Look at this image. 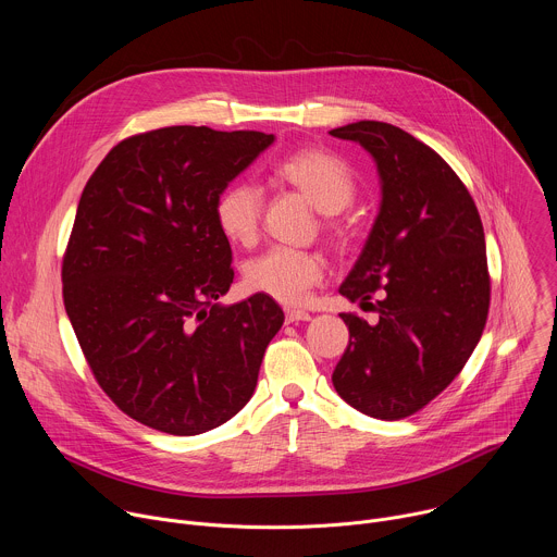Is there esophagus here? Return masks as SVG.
Returning <instances> with one entry per match:
<instances>
[{"label":"esophagus","instance_id":"1","mask_svg":"<svg viewBox=\"0 0 557 557\" xmlns=\"http://www.w3.org/2000/svg\"><path fill=\"white\" fill-rule=\"evenodd\" d=\"M310 320V312L306 310H295V308H288L286 310V322L293 324V322H308Z\"/></svg>","mask_w":557,"mask_h":557}]
</instances>
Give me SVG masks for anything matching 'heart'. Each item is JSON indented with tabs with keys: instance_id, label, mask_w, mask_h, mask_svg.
<instances>
[{
	"instance_id": "b5f03b06",
	"label": "heart",
	"mask_w": 557,
	"mask_h": 557,
	"mask_svg": "<svg viewBox=\"0 0 557 557\" xmlns=\"http://www.w3.org/2000/svg\"><path fill=\"white\" fill-rule=\"evenodd\" d=\"M275 178L299 189L322 213H339L357 191L350 168L331 151L301 149L286 156L273 170ZM215 224L233 245L256 243L262 218V191L251 183H233L215 200ZM326 275L322 256L273 247L253 258L245 269V282L251 290L273 297L282 304H301Z\"/></svg>"
}]
</instances>
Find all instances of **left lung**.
<instances>
[{"label": "left lung", "instance_id": "obj_1", "mask_svg": "<svg viewBox=\"0 0 557 557\" xmlns=\"http://www.w3.org/2000/svg\"><path fill=\"white\" fill-rule=\"evenodd\" d=\"M331 134L366 147L381 178L379 215L339 286L350 301L370 304L379 322L342 312L350 342L333 385L355 410L399 421L458 376L485 331L492 297L485 231L456 172L412 134L381 121Z\"/></svg>", "mask_w": 557, "mask_h": 557}]
</instances>
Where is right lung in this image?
<instances>
[{
  "label": "right lung",
  "instance_id": "1",
  "mask_svg": "<svg viewBox=\"0 0 557 557\" xmlns=\"http://www.w3.org/2000/svg\"><path fill=\"white\" fill-rule=\"evenodd\" d=\"M271 143L194 125L134 134L78 200L61 267L65 312L101 389L151 430L194 436L235 417L284 324L262 293L215 301L233 282L215 200Z\"/></svg>",
  "mask_w": 557,
  "mask_h": 557
}]
</instances>
